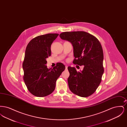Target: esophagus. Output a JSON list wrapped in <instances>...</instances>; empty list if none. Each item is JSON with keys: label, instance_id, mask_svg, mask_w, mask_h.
Segmentation results:
<instances>
[{"label": "esophagus", "instance_id": "34e87169", "mask_svg": "<svg viewBox=\"0 0 127 127\" xmlns=\"http://www.w3.org/2000/svg\"><path fill=\"white\" fill-rule=\"evenodd\" d=\"M65 67H66V69H67V66H65Z\"/></svg>", "mask_w": 127, "mask_h": 127}]
</instances>
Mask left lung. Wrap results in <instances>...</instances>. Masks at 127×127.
I'll return each mask as SVG.
<instances>
[{"mask_svg":"<svg viewBox=\"0 0 127 127\" xmlns=\"http://www.w3.org/2000/svg\"><path fill=\"white\" fill-rule=\"evenodd\" d=\"M60 36L72 44L75 57L73 64L84 66L80 72L75 67H67L69 90L80 97H89L96 91L102 80L104 73L102 46L95 36L84 31L65 32Z\"/></svg>","mask_w":127,"mask_h":127,"instance_id":"8db88e82","label":"left lung"}]
</instances>
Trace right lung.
Returning a JSON list of instances; mask_svg holds the SVG:
<instances>
[{
    "mask_svg": "<svg viewBox=\"0 0 127 127\" xmlns=\"http://www.w3.org/2000/svg\"><path fill=\"white\" fill-rule=\"evenodd\" d=\"M59 35L49 33L36 36L26 49L22 64L23 80L28 91L36 97H45L52 93L57 79L65 69L61 63H57L53 69L46 66V59L51 56V45Z\"/></svg>",
    "mask_w": 127,
    "mask_h": 127,
    "instance_id": "right-lung-1",
    "label": "right lung"
}]
</instances>
